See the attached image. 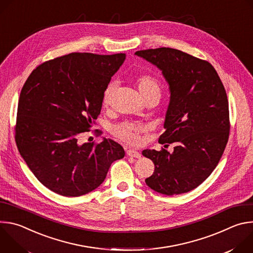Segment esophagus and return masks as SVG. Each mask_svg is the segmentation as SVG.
I'll list each match as a JSON object with an SVG mask.
<instances>
[{
  "instance_id": "esophagus-1",
  "label": "esophagus",
  "mask_w": 253,
  "mask_h": 253,
  "mask_svg": "<svg viewBox=\"0 0 253 253\" xmlns=\"http://www.w3.org/2000/svg\"><path fill=\"white\" fill-rule=\"evenodd\" d=\"M126 154L130 157H134V158H140L141 157V154L136 151V150H133V149H128L126 150Z\"/></svg>"
}]
</instances>
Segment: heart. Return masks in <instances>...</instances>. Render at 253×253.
I'll list each match as a JSON object with an SVG mask.
<instances>
[{
	"mask_svg": "<svg viewBox=\"0 0 253 253\" xmlns=\"http://www.w3.org/2000/svg\"><path fill=\"white\" fill-rule=\"evenodd\" d=\"M134 83L139 91L146 101L157 97L160 98L162 88L159 81L148 74H141L135 77ZM117 83L111 81L108 83L102 93V104L105 108H110L113 106L116 98ZM147 130V127L141 123L133 122H122L113 125L111 128V133L113 136L118 138L120 141L128 144V145L136 146L141 143V134Z\"/></svg>",
	"mask_w": 253,
	"mask_h": 253,
	"instance_id": "obj_1",
	"label": "heart"
}]
</instances>
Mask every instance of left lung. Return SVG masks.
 Wrapping results in <instances>:
<instances>
[{"label": "left lung", "mask_w": 253, "mask_h": 253, "mask_svg": "<svg viewBox=\"0 0 253 253\" xmlns=\"http://www.w3.org/2000/svg\"><path fill=\"white\" fill-rule=\"evenodd\" d=\"M156 65L170 86V103L159 143H175L173 153L143 150L154 163L145 179L153 190L182 194L199 186L217 166L229 138L228 99L214 67L206 60L172 48L137 51Z\"/></svg>", "instance_id": "1"}]
</instances>
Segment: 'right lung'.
<instances>
[{
  "label": "right lung",
  "instance_id": "right-lung-1",
  "mask_svg": "<svg viewBox=\"0 0 253 253\" xmlns=\"http://www.w3.org/2000/svg\"><path fill=\"white\" fill-rule=\"evenodd\" d=\"M125 58L124 53H71L39 65L25 82L16 144L30 170L53 192L67 197L89 193L101 185L111 164L125 156L111 139L79 142L100 115L103 90Z\"/></svg>",
  "mask_w": 253,
  "mask_h": 253
}]
</instances>
